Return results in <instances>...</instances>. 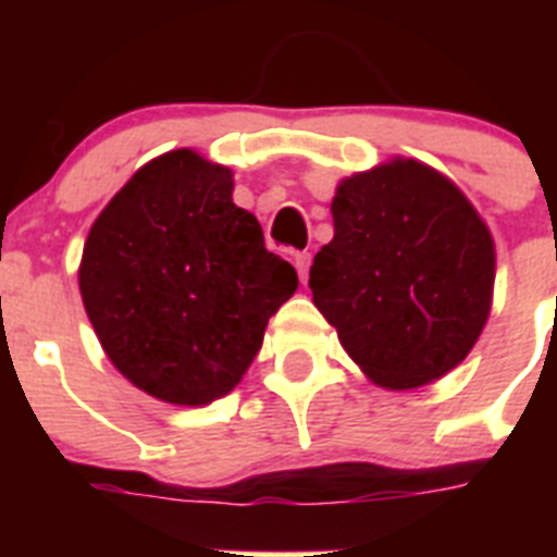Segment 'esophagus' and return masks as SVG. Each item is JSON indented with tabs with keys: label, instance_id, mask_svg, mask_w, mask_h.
Returning <instances> with one entry per match:
<instances>
[{
	"label": "esophagus",
	"instance_id": "obj_1",
	"mask_svg": "<svg viewBox=\"0 0 557 557\" xmlns=\"http://www.w3.org/2000/svg\"><path fill=\"white\" fill-rule=\"evenodd\" d=\"M309 262H312V256H309L307 250H295V253H293V264H295V270H298V275H301V282H304V278H307Z\"/></svg>",
	"mask_w": 557,
	"mask_h": 557
}]
</instances>
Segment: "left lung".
I'll use <instances>...</instances> for the list:
<instances>
[{"mask_svg": "<svg viewBox=\"0 0 557 557\" xmlns=\"http://www.w3.org/2000/svg\"><path fill=\"white\" fill-rule=\"evenodd\" d=\"M312 304L373 385L416 391L469 357L494 304L496 245L444 172L396 159L337 184Z\"/></svg>", "mask_w": 557, "mask_h": 557, "instance_id": "left-lung-1", "label": "left lung"}]
</instances>
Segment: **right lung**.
Listing matches in <instances>:
<instances>
[{"label": "right lung", "mask_w": 557, "mask_h": 557, "mask_svg": "<svg viewBox=\"0 0 557 557\" xmlns=\"http://www.w3.org/2000/svg\"><path fill=\"white\" fill-rule=\"evenodd\" d=\"M234 172L181 147L133 172L83 245V307L147 396L203 407L243 382L298 275L234 203Z\"/></svg>", "instance_id": "add662e5"}]
</instances>
